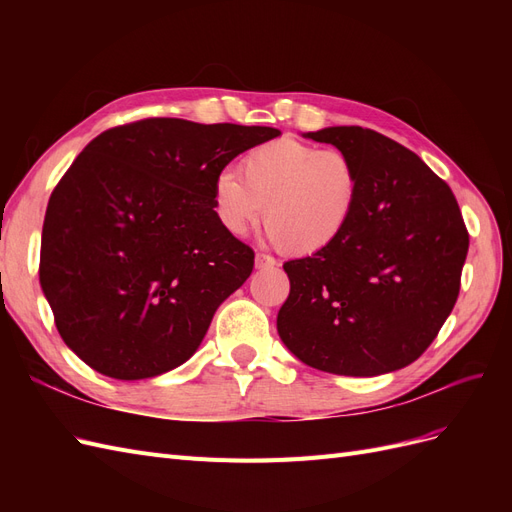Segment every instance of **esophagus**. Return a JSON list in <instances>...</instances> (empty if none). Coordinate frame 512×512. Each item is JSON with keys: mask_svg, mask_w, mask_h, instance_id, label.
<instances>
[{"mask_svg": "<svg viewBox=\"0 0 512 512\" xmlns=\"http://www.w3.org/2000/svg\"><path fill=\"white\" fill-rule=\"evenodd\" d=\"M277 265V260L269 254H256V269H271Z\"/></svg>", "mask_w": 512, "mask_h": 512, "instance_id": "obj_1", "label": "esophagus"}]
</instances>
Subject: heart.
I'll use <instances>...</instances> for the list:
<instances>
[{
    "mask_svg": "<svg viewBox=\"0 0 512 512\" xmlns=\"http://www.w3.org/2000/svg\"><path fill=\"white\" fill-rule=\"evenodd\" d=\"M361 177L342 149L277 138L241 160V177L222 170L213 183V211L230 235L243 237L265 207L269 237L290 256H312L344 235Z\"/></svg>",
    "mask_w": 512,
    "mask_h": 512,
    "instance_id": "b5f03b06",
    "label": "heart"
}]
</instances>
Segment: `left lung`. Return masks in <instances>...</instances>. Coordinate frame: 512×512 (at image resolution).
Listing matches in <instances>:
<instances>
[{
    "instance_id": "1",
    "label": "left lung",
    "mask_w": 512,
    "mask_h": 512,
    "mask_svg": "<svg viewBox=\"0 0 512 512\" xmlns=\"http://www.w3.org/2000/svg\"><path fill=\"white\" fill-rule=\"evenodd\" d=\"M305 138L346 151L361 177L346 232L288 260L277 333L305 365L380 376L414 363L453 312L470 237L451 188L404 145L335 126Z\"/></svg>"
}]
</instances>
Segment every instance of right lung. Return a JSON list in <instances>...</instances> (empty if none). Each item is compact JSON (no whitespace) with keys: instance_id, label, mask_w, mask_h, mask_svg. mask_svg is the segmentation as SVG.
I'll return each instance as SVG.
<instances>
[{"instance_id":"right-lung-1","label":"right lung","mask_w":512,"mask_h":512,"mask_svg":"<svg viewBox=\"0 0 512 512\" xmlns=\"http://www.w3.org/2000/svg\"><path fill=\"white\" fill-rule=\"evenodd\" d=\"M282 132L153 117L96 136L51 194L40 286L66 346L91 369L143 380L198 350L215 309L254 269L222 228L213 183Z\"/></svg>"}]
</instances>
